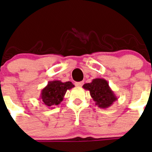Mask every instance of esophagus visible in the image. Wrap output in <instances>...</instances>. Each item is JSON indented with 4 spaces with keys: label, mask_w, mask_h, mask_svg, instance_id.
Instances as JSON below:
<instances>
[{
    "label": "esophagus",
    "mask_w": 152,
    "mask_h": 152,
    "mask_svg": "<svg viewBox=\"0 0 152 152\" xmlns=\"http://www.w3.org/2000/svg\"><path fill=\"white\" fill-rule=\"evenodd\" d=\"M83 85V82H79V83H75V86H76V87H81Z\"/></svg>",
    "instance_id": "1"
}]
</instances>
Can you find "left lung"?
<instances>
[{
	"label": "left lung",
	"instance_id": "obj_1",
	"mask_svg": "<svg viewBox=\"0 0 152 152\" xmlns=\"http://www.w3.org/2000/svg\"><path fill=\"white\" fill-rule=\"evenodd\" d=\"M83 88L90 91L91 97L99 108L107 109L118 100L108 82L102 78L94 79L91 83H86Z\"/></svg>",
	"mask_w": 152,
	"mask_h": 152
}]
</instances>
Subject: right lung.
Segmentation results:
<instances>
[{
	"label": "right lung",
	"instance_id": "add662e5",
	"mask_svg": "<svg viewBox=\"0 0 152 152\" xmlns=\"http://www.w3.org/2000/svg\"><path fill=\"white\" fill-rule=\"evenodd\" d=\"M73 87L74 85L71 82L62 83L60 80L50 81L41 91L39 100L46 107L52 109L63 101L66 91L70 90Z\"/></svg>",
	"mask_w": 152,
	"mask_h": 152
}]
</instances>
